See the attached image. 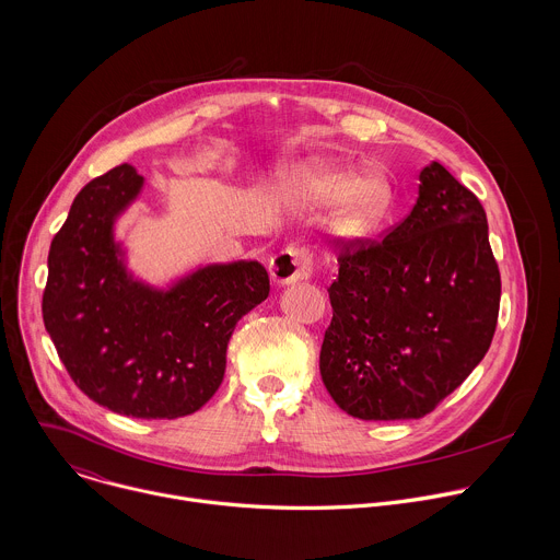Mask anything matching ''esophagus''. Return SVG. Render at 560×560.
<instances>
[{
	"mask_svg": "<svg viewBox=\"0 0 560 560\" xmlns=\"http://www.w3.org/2000/svg\"><path fill=\"white\" fill-rule=\"evenodd\" d=\"M312 275V255L305 248H285L270 259V277L279 285H290Z\"/></svg>",
	"mask_w": 560,
	"mask_h": 560,
	"instance_id": "esophagus-1",
	"label": "esophagus"
}]
</instances>
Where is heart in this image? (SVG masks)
Wrapping results in <instances>:
<instances>
[{
	"mask_svg": "<svg viewBox=\"0 0 560 560\" xmlns=\"http://www.w3.org/2000/svg\"><path fill=\"white\" fill-rule=\"evenodd\" d=\"M303 186L316 203L339 201L332 225L348 238H363L378 232L394 208V190L378 173L359 177L350 168L312 166L303 173Z\"/></svg>",
	"mask_w": 560,
	"mask_h": 560,
	"instance_id": "obj_1",
	"label": "heart"
}]
</instances>
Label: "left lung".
<instances>
[{
    "instance_id": "1",
    "label": "left lung",
    "mask_w": 560,
    "mask_h": 560,
    "mask_svg": "<svg viewBox=\"0 0 560 560\" xmlns=\"http://www.w3.org/2000/svg\"><path fill=\"white\" fill-rule=\"evenodd\" d=\"M412 212L383 238H343L328 288L332 322L318 370L335 404L363 421L430 415L490 350L501 272L488 217L439 162Z\"/></svg>"
}]
</instances>
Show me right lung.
Instances as JSON below:
<instances>
[{"label":"right lung","instance_id":"obj_1","mask_svg":"<svg viewBox=\"0 0 560 560\" xmlns=\"http://www.w3.org/2000/svg\"><path fill=\"white\" fill-rule=\"evenodd\" d=\"M128 164L86 184L48 253L44 326L74 385L132 419H179L206 406L238 318L270 294L257 261L206 266L168 290L135 281L113 225L139 195Z\"/></svg>","mask_w":560,"mask_h":560}]
</instances>
